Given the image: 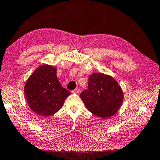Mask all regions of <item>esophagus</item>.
Listing matches in <instances>:
<instances>
[{
    "mask_svg": "<svg viewBox=\"0 0 160 160\" xmlns=\"http://www.w3.org/2000/svg\"><path fill=\"white\" fill-rule=\"evenodd\" d=\"M79 91H80V89H79V88H76V89H75L73 91H72V93H79Z\"/></svg>",
    "mask_w": 160,
    "mask_h": 160,
    "instance_id": "obj_1",
    "label": "esophagus"
}]
</instances>
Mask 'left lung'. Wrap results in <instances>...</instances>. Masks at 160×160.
<instances>
[{
    "label": "left lung",
    "instance_id": "obj_1",
    "mask_svg": "<svg viewBox=\"0 0 160 160\" xmlns=\"http://www.w3.org/2000/svg\"><path fill=\"white\" fill-rule=\"evenodd\" d=\"M80 97L90 112L103 119L117 112L123 99L118 82L103 73H93L89 77L88 88L81 92Z\"/></svg>",
    "mask_w": 160,
    "mask_h": 160
}]
</instances>
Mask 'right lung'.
Returning <instances> with one entry per match:
<instances>
[{"label": "right lung", "mask_w": 160, "mask_h": 160, "mask_svg": "<svg viewBox=\"0 0 160 160\" xmlns=\"http://www.w3.org/2000/svg\"><path fill=\"white\" fill-rule=\"evenodd\" d=\"M24 91L30 108L44 117L57 113L71 94L57 79L56 68L47 65L34 71L27 80Z\"/></svg>", "instance_id": "add662e5"}]
</instances>
